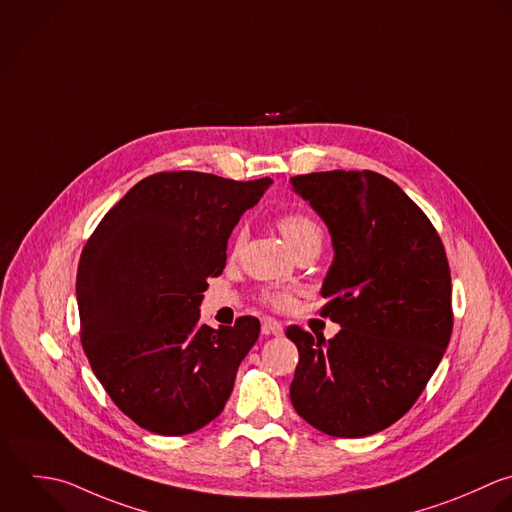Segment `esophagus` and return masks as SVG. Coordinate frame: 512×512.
Wrapping results in <instances>:
<instances>
[{
	"instance_id": "obj_1",
	"label": "esophagus",
	"mask_w": 512,
	"mask_h": 512,
	"mask_svg": "<svg viewBox=\"0 0 512 512\" xmlns=\"http://www.w3.org/2000/svg\"><path fill=\"white\" fill-rule=\"evenodd\" d=\"M261 333L263 335H275V337H279V335H283V327H281V323L279 321H275V319H271V317H267V319H263V323H261Z\"/></svg>"
}]
</instances>
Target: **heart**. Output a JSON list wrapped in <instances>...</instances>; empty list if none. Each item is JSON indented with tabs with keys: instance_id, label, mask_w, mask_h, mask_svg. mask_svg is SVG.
I'll return each instance as SVG.
<instances>
[{
	"instance_id": "1",
	"label": "heart",
	"mask_w": 512,
	"mask_h": 512,
	"mask_svg": "<svg viewBox=\"0 0 512 512\" xmlns=\"http://www.w3.org/2000/svg\"><path fill=\"white\" fill-rule=\"evenodd\" d=\"M277 227L283 233V237L287 239V243L293 247V251L311 239H321L319 225L303 213L281 215L277 221ZM261 299L275 309H287L293 301V295H291V291H283V289H265L261 293Z\"/></svg>"
}]
</instances>
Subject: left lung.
Returning <instances> with one entry per match:
<instances>
[{
    "instance_id": "obj_1",
    "label": "left lung",
    "mask_w": 512,
    "mask_h": 512,
    "mask_svg": "<svg viewBox=\"0 0 512 512\" xmlns=\"http://www.w3.org/2000/svg\"><path fill=\"white\" fill-rule=\"evenodd\" d=\"M325 221L335 257L323 281L325 341L289 327L299 349L291 403L331 437L359 439L397 423L439 367L453 331L451 271L439 233L415 201L375 171L291 177Z\"/></svg>"
}]
</instances>
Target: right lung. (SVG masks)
<instances>
[{
  "mask_svg": "<svg viewBox=\"0 0 512 512\" xmlns=\"http://www.w3.org/2000/svg\"><path fill=\"white\" fill-rule=\"evenodd\" d=\"M273 181L155 173L107 211L77 267L81 345L111 401L141 429L189 435L225 407L259 337L255 317L199 321L227 239Z\"/></svg>",
  "mask_w": 512,
  "mask_h": 512,
  "instance_id": "obj_1",
  "label": "right lung"
}]
</instances>
